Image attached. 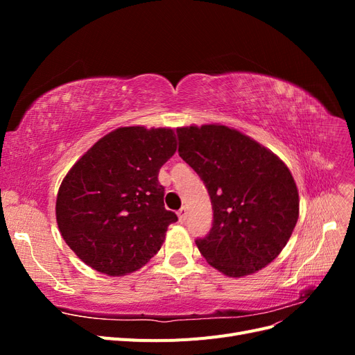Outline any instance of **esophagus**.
I'll list each match as a JSON object with an SVG mask.
<instances>
[{"instance_id":"esophagus-1","label":"esophagus","mask_w":355,"mask_h":355,"mask_svg":"<svg viewBox=\"0 0 355 355\" xmlns=\"http://www.w3.org/2000/svg\"><path fill=\"white\" fill-rule=\"evenodd\" d=\"M178 218H179V222H185V219H187V209L185 207H182L178 211Z\"/></svg>"}]
</instances>
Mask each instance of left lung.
<instances>
[{"label":"left lung","mask_w":355,"mask_h":355,"mask_svg":"<svg viewBox=\"0 0 355 355\" xmlns=\"http://www.w3.org/2000/svg\"><path fill=\"white\" fill-rule=\"evenodd\" d=\"M179 155L206 185L211 230L200 253L228 277L262 270L282 253L299 218L295 179L272 151L220 124L179 127Z\"/></svg>","instance_id":"left-lung-1"}]
</instances>
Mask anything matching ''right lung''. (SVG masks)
<instances>
[{"instance_id":"obj_1","label":"right lung","mask_w":355,"mask_h":355,"mask_svg":"<svg viewBox=\"0 0 355 355\" xmlns=\"http://www.w3.org/2000/svg\"><path fill=\"white\" fill-rule=\"evenodd\" d=\"M175 153L171 128L120 127L72 166L58 192L56 220L85 265L121 277L161 249L178 216L164 207L158 171Z\"/></svg>"}]
</instances>
